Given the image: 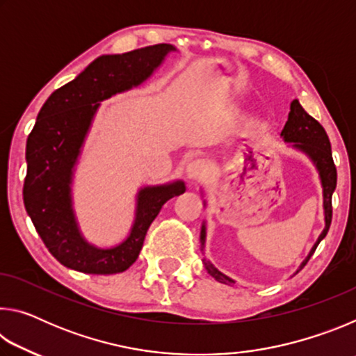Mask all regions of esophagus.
Returning a JSON list of instances; mask_svg holds the SVG:
<instances>
[{"mask_svg": "<svg viewBox=\"0 0 356 356\" xmlns=\"http://www.w3.org/2000/svg\"><path fill=\"white\" fill-rule=\"evenodd\" d=\"M186 179L191 180V182H196V180H201L206 177L207 174V166L202 160H193L186 165Z\"/></svg>", "mask_w": 356, "mask_h": 356, "instance_id": "esophagus-1", "label": "esophagus"}]
</instances>
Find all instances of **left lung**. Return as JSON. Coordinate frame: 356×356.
Masks as SVG:
<instances>
[{
  "instance_id": "8db88e82",
  "label": "left lung",
  "mask_w": 356,
  "mask_h": 356,
  "mask_svg": "<svg viewBox=\"0 0 356 356\" xmlns=\"http://www.w3.org/2000/svg\"><path fill=\"white\" fill-rule=\"evenodd\" d=\"M281 138L284 143L291 144V147L300 150L306 156H309V160L314 163L316 170L318 172V177H321L322 190H323V215H325V227L321 236H318L317 242L312 246L308 257L301 262V268L305 267L306 262L309 261V257L314 254L317 245L322 242L327 236L330 225H331V215H333V209H331V196H333V191L336 188V166L333 161V155H331V144L328 140V135L325 129L322 127L317 120L309 116L308 113L303 110V106L300 105L298 100H293L291 104V111H289L287 122L284 129L281 131ZM204 248H206V222H202L201 227V251L204 254ZM204 267H206L207 273L213 276L216 281L222 282V284H236V281L229 278L225 273H221L215 265L207 261L206 257L202 259Z\"/></svg>"
}]
</instances>
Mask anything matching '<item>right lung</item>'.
I'll list each match as a JSON object with an SVG mask.
<instances>
[{"instance_id":"add662e5","label":"right lung","mask_w":356,"mask_h":356,"mask_svg":"<svg viewBox=\"0 0 356 356\" xmlns=\"http://www.w3.org/2000/svg\"><path fill=\"white\" fill-rule=\"evenodd\" d=\"M171 51L176 47L159 44L99 56L40 108L26 141L23 201L42 242L64 267L89 275L125 272L140 256L163 204L185 193L184 180L140 188L130 234L111 248H99L83 237L72 202L75 166L100 102L140 86Z\"/></svg>"}]
</instances>
